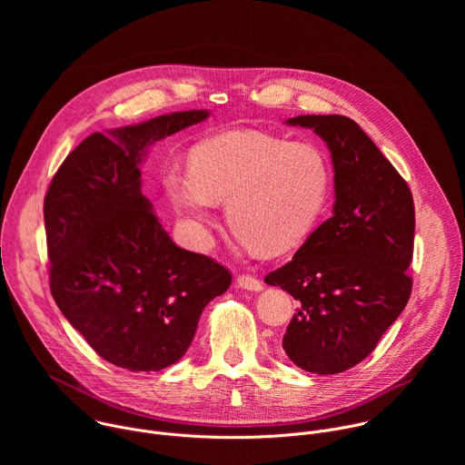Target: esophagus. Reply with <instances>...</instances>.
<instances>
[{
  "mask_svg": "<svg viewBox=\"0 0 465 465\" xmlns=\"http://www.w3.org/2000/svg\"><path fill=\"white\" fill-rule=\"evenodd\" d=\"M237 285H239L241 289L252 291V292H259V291L262 289V283H261L257 278L250 276V274H241V276H237Z\"/></svg>",
  "mask_w": 465,
  "mask_h": 465,
  "instance_id": "esophagus-1",
  "label": "esophagus"
}]
</instances>
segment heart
Instances as JSON below:
<instances>
[{
    "label": "heart",
    "instance_id": "heart-1",
    "mask_svg": "<svg viewBox=\"0 0 465 465\" xmlns=\"http://www.w3.org/2000/svg\"><path fill=\"white\" fill-rule=\"evenodd\" d=\"M329 165L318 147L259 130H230L189 154V171L169 169L162 185L191 237L204 244L219 203L248 248L278 253L314 228L329 193Z\"/></svg>",
    "mask_w": 465,
    "mask_h": 465
}]
</instances>
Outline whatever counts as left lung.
<instances>
[{
  "mask_svg": "<svg viewBox=\"0 0 465 465\" xmlns=\"http://www.w3.org/2000/svg\"><path fill=\"white\" fill-rule=\"evenodd\" d=\"M287 124L312 128L327 143L337 201L333 217L264 283L300 302L283 335L287 357L305 371L341 373L375 350L411 298L414 201L353 119L298 115Z\"/></svg>",
  "mask_w": 465,
  "mask_h": 465,
  "instance_id": "1",
  "label": "left lung"
}]
</instances>
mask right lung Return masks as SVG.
<instances>
[{"mask_svg":"<svg viewBox=\"0 0 465 465\" xmlns=\"http://www.w3.org/2000/svg\"><path fill=\"white\" fill-rule=\"evenodd\" d=\"M208 115L173 112L95 132L44 198L51 294L99 357L130 371L180 361L204 307L232 283L223 264L176 246L142 194L147 147Z\"/></svg>","mask_w":465,"mask_h":465,"instance_id":"obj_1","label":"right lung"}]
</instances>
